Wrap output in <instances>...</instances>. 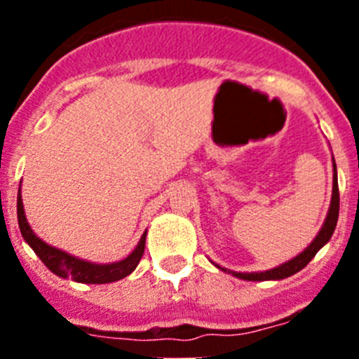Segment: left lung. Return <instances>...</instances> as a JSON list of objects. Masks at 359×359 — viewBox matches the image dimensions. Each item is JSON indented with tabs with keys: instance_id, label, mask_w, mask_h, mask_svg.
I'll list each match as a JSON object with an SVG mask.
<instances>
[{
	"instance_id": "obj_1",
	"label": "left lung",
	"mask_w": 359,
	"mask_h": 359,
	"mask_svg": "<svg viewBox=\"0 0 359 359\" xmlns=\"http://www.w3.org/2000/svg\"><path fill=\"white\" fill-rule=\"evenodd\" d=\"M338 212H340V192H338V177H336V165H334V180H332V199H331V208H329L327 219L323 223L322 230L316 236V239L304 250L300 255H297L294 259H291L286 264L278 266V268L269 269V271H261V273H237V271H231V275H236L237 278H244V280H280V278H286L294 275L297 271H300L302 268H306L309 264V261L316 255L323 244L331 239L332 231H334L336 223H338ZM219 268V266H217ZM223 269V268H219Z\"/></svg>"
}]
</instances>
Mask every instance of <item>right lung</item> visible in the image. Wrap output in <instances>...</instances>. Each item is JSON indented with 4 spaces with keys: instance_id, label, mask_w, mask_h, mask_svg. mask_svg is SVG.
<instances>
[{
    "instance_id": "right-lung-1",
    "label": "right lung",
    "mask_w": 359,
    "mask_h": 359,
    "mask_svg": "<svg viewBox=\"0 0 359 359\" xmlns=\"http://www.w3.org/2000/svg\"><path fill=\"white\" fill-rule=\"evenodd\" d=\"M18 223L21 236L25 237V241L30 244L32 250L37 253V257L44 262V266L50 271H53V273L62 278H72L75 282H82V284H107V282H115L128 277L129 273L135 271L145 250V236L147 233L142 236L138 246H136L135 252L128 259H123L120 262H113V264H91V262L75 259V257L68 255V253L61 252V250L52 248L46 243H43L32 231V228L28 226L27 215H25L23 210V201H21V190L18 192Z\"/></svg>"
}]
</instances>
